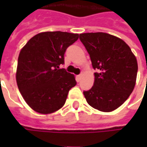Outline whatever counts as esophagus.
I'll use <instances>...</instances> for the list:
<instances>
[{"label":"esophagus","instance_id":"obj_1","mask_svg":"<svg viewBox=\"0 0 147 147\" xmlns=\"http://www.w3.org/2000/svg\"><path fill=\"white\" fill-rule=\"evenodd\" d=\"M81 78H82V74H80V75H78L76 76V80L78 82H80V80H81Z\"/></svg>","mask_w":147,"mask_h":147}]
</instances>
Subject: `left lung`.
I'll return each instance as SVG.
<instances>
[{
    "instance_id": "left-lung-1",
    "label": "left lung",
    "mask_w": 147,
    "mask_h": 147,
    "mask_svg": "<svg viewBox=\"0 0 147 147\" xmlns=\"http://www.w3.org/2000/svg\"><path fill=\"white\" fill-rule=\"evenodd\" d=\"M94 73L91 89L83 91L87 103L102 112L117 109L134 90L138 71L135 55L122 39L109 34H80Z\"/></svg>"
}]
</instances>
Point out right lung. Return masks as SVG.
Returning a JSON list of instances; mask_svg holds the SVG:
<instances>
[{
	"label": "right lung",
	"mask_w": 147,
	"mask_h": 147,
	"mask_svg": "<svg viewBox=\"0 0 147 147\" xmlns=\"http://www.w3.org/2000/svg\"><path fill=\"white\" fill-rule=\"evenodd\" d=\"M79 38L78 34L47 31L34 35L21 49L16 82L23 98L39 113L49 114L63 107L71 88L76 85L64 64V53Z\"/></svg>",
	"instance_id": "add662e5"
}]
</instances>
